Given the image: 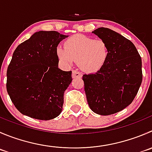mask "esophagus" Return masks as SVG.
I'll list each match as a JSON object with an SVG mask.
<instances>
[{
    "mask_svg": "<svg viewBox=\"0 0 152 152\" xmlns=\"http://www.w3.org/2000/svg\"><path fill=\"white\" fill-rule=\"evenodd\" d=\"M82 76V74L76 70H73L72 72V77L73 78H81Z\"/></svg>",
    "mask_w": 152,
    "mask_h": 152,
    "instance_id": "obj_1",
    "label": "esophagus"
}]
</instances>
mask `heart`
<instances>
[{
  "instance_id": "obj_1",
  "label": "heart",
  "mask_w": 152,
  "mask_h": 152,
  "mask_svg": "<svg viewBox=\"0 0 152 152\" xmlns=\"http://www.w3.org/2000/svg\"><path fill=\"white\" fill-rule=\"evenodd\" d=\"M64 46V48L57 49L60 61L65 65L78 61L79 67L88 73H96L101 70L110 55L109 46L105 41L94 39L81 34L70 37Z\"/></svg>"
}]
</instances>
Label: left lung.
Listing matches in <instances>:
<instances>
[{"instance_id": "left-lung-1", "label": "left lung", "mask_w": 152, "mask_h": 152, "mask_svg": "<svg viewBox=\"0 0 152 152\" xmlns=\"http://www.w3.org/2000/svg\"><path fill=\"white\" fill-rule=\"evenodd\" d=\"M93 33L105 41L110 55L104 67L82 79L89 107L94 113L107 116L129 106L142 83V60L134 45L118 32L99 27Z\"/></svg>"}]
</instances>
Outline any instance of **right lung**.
Masks as SVG:
<instances>
[{"instance_id": "add662e5", "label": "right lung", "mask_w": 152, "mask_h": 152, "mask_svg": "<svg viewBox=\"0 0 152 152\" xmlns=\"http://www.w3.org/2000/svg\"><path fill=\"white\" fill-rule=\"evenodd\" d=\"M67 37L56 31H39L13 53L7 68V90L23 115L49 120L61 113L72 72L58 68L57 47Z\"/></svg>"}]
</instances>
